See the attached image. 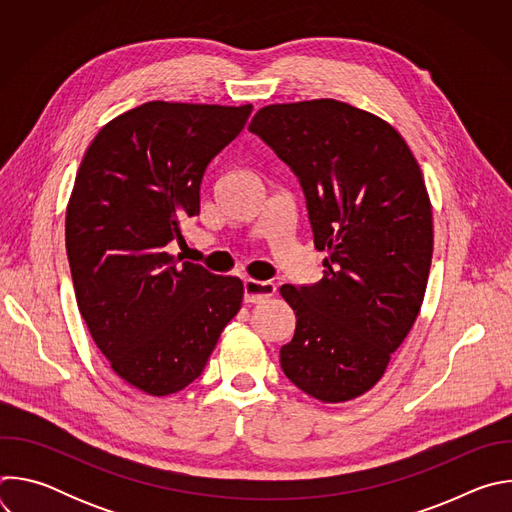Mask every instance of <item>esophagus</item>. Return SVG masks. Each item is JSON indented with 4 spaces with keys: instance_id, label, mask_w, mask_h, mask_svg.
<instances>
[{
    "instance_id": "1",
    "label": "esophagus",
    "mask_w": 512,
    "mask_h": 512,
    "mask_svg": "<svg viewBox=\"0 0 512 512\" xmlns=\"http://www.w3.org/2000/svg\"><path fill=\"white\" fill-rule=\"evenodd\" d=\"M245 302L247 304H259L275 294V283L271 281H259V279H245Z\"/></svg>"
}]
</instances>
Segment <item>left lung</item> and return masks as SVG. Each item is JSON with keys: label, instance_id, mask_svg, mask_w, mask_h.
Listing matches in <instances>:
<instances>
[{"label": "left lung", "instance_id": "obj_1", "mask_svg": "<svg viewBox=\"0 0 512 512\" xmlns=\"http://www.w3.org/2000/svg\"><path fill=\"white\" fill-rule=\"evenodd\" d=\"M300 178L318 251L314 285H281L296 332L281 369L322 403L373 389L423 304L433 216L421 168L381 117L334 99L277 103L249 123Z\"/></svg>", "mask_w": 512, "mask_h": 512}]
</instances>
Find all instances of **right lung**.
Returning a JSON list of instances; mask_svg holds the SVG:
<instances>
[{"label":"right lung","mask_w":512,"mask_h":512,"mask_svg":"<svg viewBox=\"0 0 512 512\" xmlns=\"http://www.w3.org/2000/svg\"><path fill=\"white\" fill-rule=\"evenodd\" d=\"M253 105L150 101L91 141L66 206V255L79 312L115 375L164 397L206 367L237 316L243 281L166 251L200 212L210 160Z\"/></svg>","instance_id":"1"}]
</instances>
